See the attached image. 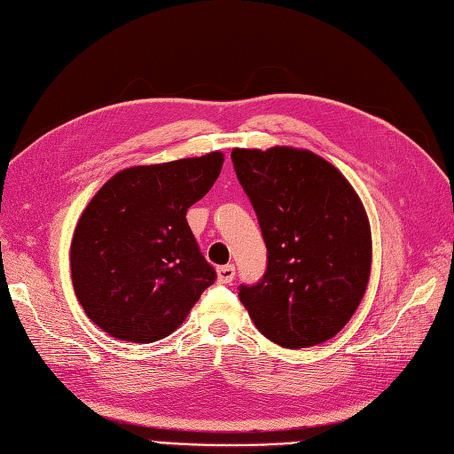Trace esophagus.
<instances>
[{
    "instance_id": "1",
    "label": "esophagus",
    "mask_w": 454,
    "mask_h": 454,
    "mask_svg": "<svg viewBox=\"0 0 454 454\" xmlns=\"http://www.w3.org/2000/svg\"><path fill=\"white\" fill-rule=\"evenodd\" d=\"M217 280L221 284H231L235 280V266L233 264H225L217 268Z\"/></svg>"
}]
</instances>
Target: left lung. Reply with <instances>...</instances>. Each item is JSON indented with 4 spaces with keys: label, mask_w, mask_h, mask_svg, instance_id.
I'll return each mask as SVG.
<instances>
[{
    "label": "left lung",
    "mask_w": 454,
    "mask_h": 454,
    "mask_svg": "<svg viewBox=\"0 0 454 454\" xmlns=\"http://www.w3.org/2000/svg\"><path fill=\"white\" fill-rule=\"evenodd\" d=\"M235 174L266 243V272L240 284L256 329L286 348L329 340L366 292L372 240L363 203L335 166L309 151L233 149Z\"/></svg>",
    "instance_id": "8db88e82"
}]
</instances>
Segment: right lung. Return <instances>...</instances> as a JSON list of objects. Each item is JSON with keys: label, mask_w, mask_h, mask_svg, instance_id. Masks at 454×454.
<instances>
[{"label": "right lung", "mask_w": 454, "mask_h": 454, "mask_svg": "<svg viewBox=\"0 0 454 454\" xmlns=\"http://www.w3.org/2000/svg\"><path fill=\"white\" fill-rule=\"evenodd\" d=\"M221 166V153L133 166L88 203L72 239V282L88 317L111 337H168L215 282L186 211L214 186Z\"/></svg>", "instance_id": "add662e5"}]
</instances>
